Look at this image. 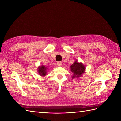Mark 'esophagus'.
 <instances>
[{
	"label": "esophagus",
	"instance_id": "34e87169",
	"mask_svg": "<svg viewBox=\"0 0 121 121\" xmlns=\"http://www.w3.org/2000/svg\"><path fill=\"white\" fill-rule=\"evenodd\" d=\"M57 65L59 66H61L62 65V62H58L57 63Z\"/></svg>",
	"mask_w": 121,
	"mask_h": 121
}]
</instances>
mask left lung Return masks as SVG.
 I'll return each mask as SVG.
<instances>
[{
	"instance_id": "8db88e82",
	"label": "left lung",
	"mask_w": 121,
	"mask_h": 121,
	"mask_svg": "<svg viewBox=\"0 0 121 121\" xmlns=\"http://www.w3.org/2000/svg\"><path fill=\"white\" fill-rule=\"evenodd\" d=\"M86 70L85 66L82 62H78L76 60L72 65L70 66V71L73 73L72 78H78L85 73Z\"/></svg>"
}]
</instances>
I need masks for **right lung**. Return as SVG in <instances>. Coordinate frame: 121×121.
<instances>
[{
    "label": "right lung",
    "mask_w": 121,
    "mask_h": 121,
    "mask_svg": "<svg viewBox=\"0 0 121 121\" xmlns=\"http://www.w3.org/2000/svg\"><path fill=\"white\" fill-rule=\"evenodd\" d=\"M37 72L41 76H45L47 75V73L49 70L47 66L44 65H40L37 68Z\"/></svg>",
    "instance_id": "1"
}]
</instances>
